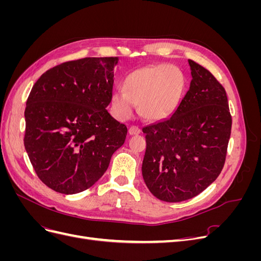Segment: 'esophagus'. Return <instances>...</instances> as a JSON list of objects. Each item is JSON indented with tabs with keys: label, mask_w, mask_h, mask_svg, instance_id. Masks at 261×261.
Returning a JSON list of instances; mask_svg holds the SVG:
<instances>
[{
	"label": "esophagus",
	"mask_w": 261,
	"mask_h": 261,
	"mask_svg": "<svg viewBox=\"0 0 261 261\" xmlns=\"http://www.w3.org/2000/svg\"><path fill=\"white\" fill-rule=\"evenodd\" d=\"M140 133V129H139V127L138 126H130L129 127V129H128V134L129 135H138V134Z\"/></svg>",
	"instance_id": "1"
}]
</instances>
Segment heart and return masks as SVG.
Returning a JSON list of instances; mask_svg holds the SVG:
<instances>
[{"label":"heart","mask_w":261,"mask_h":261,"mask_svg":"<svg viewBox=\"0 0 261 261\" xmlns=\"http://www.w3.org/2000/svg\"><path fill=\"white\" fill-rule=\"evenodd\" d=\"M183 89V75L174 66L161 64L138 68L126 76L124 90L113 92L112 113L117 120L126 121L138 106L140 115L146 120H162L174 111Z\"/></svg>","instance_id":"heart-1"}]
</instances>
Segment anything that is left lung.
<instances>
[{
  "mask_svg": "<svg viewBox=\"0 0 261 261\" xmlns=\"http://www.w3.org/2000/svg\"><path fill=\"white\" fill-rule=\"evenodd\" d=\"M192 82L174 113L145 126L143 177L158 199L179 202L200 194L223 169L232 116L225 89L192 60Z\"/></svg>",
  "mask_w": 261,
  "mask_h": 261,
  "instance_id": "obj_1",
  "label": "left lung"
}]
</instances>
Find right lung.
<instances>
[{
	"label": "right lung",
	"instance_id": "right-lung-1",
	"mask_svg": "<svg viewBox=\"0 0 261 261\" xmlns=\"http://www.w3.org/2000/svg\"><path fill=\"white\" fill-rule=\"evenodd\" d=\"M118 58H85L50 68L26 102L23 145L53 191H86L105 174L127 127L108 112Z\"/></svg>",
	"mask_w": 261,
	"mask_h": 261
}]
</instances>
